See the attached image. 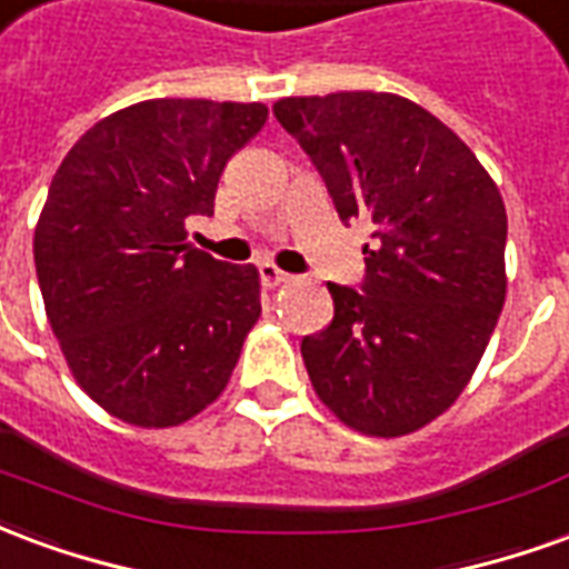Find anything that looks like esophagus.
<instances>
[{"label":"esophagus","mask_w":569,"mask_h":569,"mask_svg":"<svg viewBox=\"0 0 569 569\" xmlns=\"http://www.w3.org/2000/svg\"><path fill=\"white\" fill-rule=\"evenodd\" d=\"M259 273H261V283L271 286V289H277V286H283V283H289V280H292L289 273L280 271V268H277V264H271V261H261Z\"/></svg>","instance_id":"obj_1"}]
</instances>
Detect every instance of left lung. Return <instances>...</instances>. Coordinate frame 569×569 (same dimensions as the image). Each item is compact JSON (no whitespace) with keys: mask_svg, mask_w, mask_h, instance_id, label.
I'll list each match as a JSON object with an SVG mask.
<instances>
[{"mask_svg":"<svg viewBox=\"0 0 569 569\" xmlns=\"http://www.w3.org/2000/svg\"><path fill=\"white\" fill-rule=\"evenodd\" d=\"M273 116L341 222H371L366 280L329 283L332 322L301 341L310 383L357 432L396 439L453 406L506 301V207L472 149L396 93L286 97Z\"/></svg>","mask_w":569,"mask_h":569,"instance_id":"left-lung-1","label":"left lung"}]
</instances>
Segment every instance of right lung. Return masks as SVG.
<instances>
[{
  "instance_id": "right-lung-1",
  "label": "right lung",
  "mask_w": 569,
  "mask_h": 569,
  "mask_svg": "<svg viewBox=\"0 0 569 569\" xmlns=\"http://www.w3.org/2000/svg\"><path fill=\"white\" fill-rule=\"evenodd\" d=\"M261 103L146 100L57 167L32 237L44 313L72 378L112 418L179 427L219 399L261 313L259 271L194 249L224 163Z\"/></svg>"
}]
</instances>
